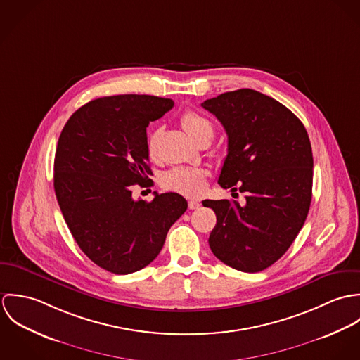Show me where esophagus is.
Wrapping results in <instances>:
<instances>
[{
  "instance_id": "esophagus-1",
  "label": "esophagus",
  "mask_w": 360,
  "mask_h": 360,
  "mask_svg": "<svg viewBox=\"0 0 360 360\" xmlns=\"http://www.w3.org/2000/svg\"><path fill=\"white\" fill-rule=\"evenodd\" d=\"M201 206V202L198 200H190L188 201V207L190 209H198Z\"/></svg>"
}]
</instances>
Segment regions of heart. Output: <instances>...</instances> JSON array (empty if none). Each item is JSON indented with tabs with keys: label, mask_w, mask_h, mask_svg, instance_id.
I'll list each match as a JSON object with an SVG mask.
<instances>
[{
	"label": "heart",
	"mask_w": 360,
	"mask_h": 360,
	"mask_svg": "<svg viewBox=\"0 0 360 360\" xmlns=\"http://www.w3.org/2000/svg\"><path fill=\"white\" fill-rule=\"evenodd\" d=\"M180 123L186 133L198 143L204 137H213L212 122L195 110H187L183 113ZM147 153L151 159L158 155V136L153 134L148 139ZM206 172L200 167H174L163 174L162 186L166 190L177 191L186 195H197L205 187Z\"/></svg>",
	"instance_id": "heart-1"
}]
</instances>
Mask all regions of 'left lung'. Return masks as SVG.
<instances>
[{
    "instance_id": "obj_1",
    "label": "left lung",
    "mask_w": 360,
    "mask_h": 360,
    "mask_svg": "<svg viewBox=\"0 0 360 360\" xmlns=\"http://www.w3.org/2000/svg\"><path fill=\"white\" fill-rule=\"evenodd\" d=\"M201 105L229 137L217 183L245 193L244 205L204 201L216 213L209 247L227 266L257 273L287 252L307 220L313 181L308 133L288 108L251 89Z\"/></svg>"
}]
</instances>
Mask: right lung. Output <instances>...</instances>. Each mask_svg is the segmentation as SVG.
<instances>
[{
	"mask_svg": "<svg viewBox=\"0 0 360 360\" xmlns=\"http://www.w3.org/2000/svg\"><path fill=\"white\" fill-rule=\"evenodd\" d=\"M173 105L139 94L97 98L79 108L59 136L53 188L60 212L80 250L110 273L148 266L187 210L177 193L155 191L150 202L131 195L153 174L147 127Z\"/></svg>",
	"mask_w": 360,
	"mask_h": 360,
	"instance_id": "1",
	"label": "right lung"
}]
</instances>
